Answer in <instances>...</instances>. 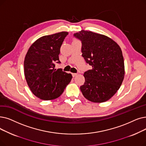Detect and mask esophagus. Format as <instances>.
<instances>
[{"label": "esophagus", "instance_id": "obj_1", "mask_svg": "<svg viewBox=\"0 0 146 146\" xmlns=\"http://www.w3.org/2000/svg\"><path fill=\"white\" fill-rule=\"evenodd\" d=\"M72 76H73V77L74 78V77H75L78 74H77V73H72Z\"/></svg>", "mask_w": 146, "mask_h": 146}]
</instances>
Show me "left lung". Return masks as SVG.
Here are the masks:
<instances>
[{
  "label": "left lung",
  "instance_id": "obj_1",
  "mask_svg": "<svg viewBox=\"0 0 146 146\" xmlns=\"http://www.w3.org/2000/svg\"><path fill=\"white\" fill-rule=\"evenodd\" d=\"M74 36L81 40L82 55L92 66L84 74L80 91L91 102H105L116 93L124 79L121 48L111 38L91 31L82 30Z\"/></svg>",
  "mask_w": 146,
  "mask_h": 146
}]
</instances>
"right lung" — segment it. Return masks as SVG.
<instances>
[{"label":"right lung","mask_w":146,"mask_h":146,"mask_svg":"<svg viewBox=\"0 0 146 146\" xmlns=\"http://www.w3.org/2000/svg\"><path fill=\"white\" fill-rule=\"evenodd\" d=\"M67 31L44 36L29 48L24 59V75L27 85L35 96L43 100L59 97L70 82L72 76L55 68L60 63V48Z\"/></svg>","instance_id":"right-lung-1"}]
</instances>
